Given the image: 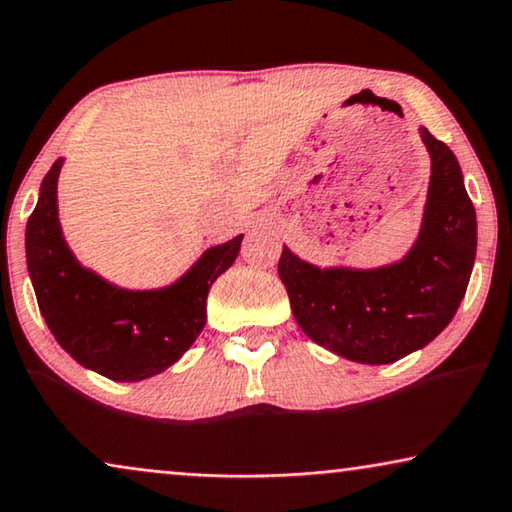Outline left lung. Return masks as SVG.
Returning a JSON list of instances; mask_svg holds the SVG:
<instances>
[{
	"mask_svg": "<svg viewBox=\"0 0 512 512\" xmlns=\"http://www.w3.org/2000/svg\"><path fill=\"white\" fill-rule=\"evenodd\" d=\"M431 156V181L417 242L398 263L375 270L317 268L289 247L279 279L305 335L356 363H394L450 324L471 279L478 221L459 160L419 128Z\"/></svg>",
	"mask_w": 512,
	"mask_h": 512,
	"instance_id": "obj_1",
	"label": "left lung"
}]
</instances>
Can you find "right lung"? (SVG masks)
Here are the masks:
<instances>
[{"mask_svg": "<svg viewBox=\"0 0 512 512\" xmlns=\"http://www.w3.org/2000/svg\"><path fill=\"white\" fill-rule=\"evenodd\" d=\"M62 158L41 181L25 230L27 270L39 310L65 352L116 382L163 373L193 345L207 321V293L240 254L244 235L207 249L165 289L128 291L76 261L58 219Z\"/></svg>", "mask_w": 512, "mask_h": 512, "instance_id": "add662e5", "label": "right lung"}]
</instances>
